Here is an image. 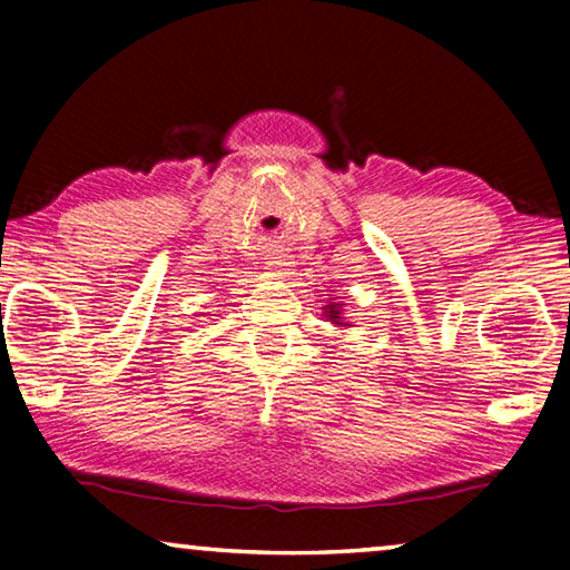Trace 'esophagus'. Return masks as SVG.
Segmentation results:
<instances>
[{"label":"esophagus","mask_w":570,"mask_h":570,"mask_svg":"<svg viewBox=\"0 0 570 570\" xmlns=\"http://www.w3.org/2000/svg\"><path fill=\"white\" fill-rule=\"evenodd\" d=\"M286 266H288V262H284V258L282 256H274V258H268V262H266V268H268V272H272V274H286Z\"/></svg>","instance_id":"34e87169"}]
</instances>
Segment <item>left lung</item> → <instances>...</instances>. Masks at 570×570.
Masks as SVG:
<instances>
[{"label": "left lung", "mask_w": 570, "mask_h": 570, "mask_svg": "<svg viewBox=\"0 0 570 570\" xmlns=\"http://www.w3.org/2000/svg\"><path fill=\"white\" fill-rule=\"evenodd\" d=\"M334 306H336V304H332V306H330V316L334 320V324H340V312H336Z\"/></svg>", "instance_id": "left-lung-1"}]
</instances>
